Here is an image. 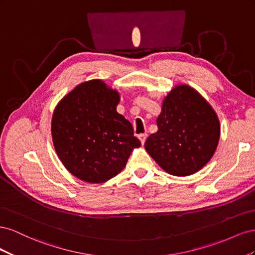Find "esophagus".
Wrapping results in <instances>:
<instances>
[{
  "mask_svg": "<svg viewBox=\"0 0 255 255\" xmlns=\"http://www.w3.org/2000/svg\"><path fill=\"white\" fill-rule=\"evenodd\" d=\"M138 138H139L140 142L143 144V143H144V141H145V139H146V134H144V133L139 134V135H138Z\"/></svg>",
  "mask_w": 255,
  "mask_h": 255,
  "instance_id": "1",
  "label": "esophagus"
}]
</instances>
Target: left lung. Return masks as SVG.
I'll use <instances>...</instances> for the list:
<instances>
[{
    "label": "left lung",
    "instance_id": "left-lung-1",
    "mask_svg": "<svg viewBox=\"0 0 255 255\" xmlns=\"http://www.w3.org/2000/svg\"><path fill=\"white\" fill-rule=\"evenodd\" d=\"M157 132L144 148L168 173L190 175L203 168L218 145L217 115L202 96L187 85L173 88L156 119Z\"/></svg>",
    "mask_w": 255,
    "mask_h": 255
}]
</instances>
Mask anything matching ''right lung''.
I'll use <instances>...</instances> for the list:
<instances>
[{"label":"right lung","mask_w":255,"mask_h":255,"mask_svg":"<svg viewBox=\"0 0 255 255\" xmlns=\"http://www.w3.org/2000/svg\"><path fill=\"white\" fill-rule=\"evenodd\" d=\"M119 94L101 80L80 84L61 100L52 118L55 151L67 170L88 183H103L126 167L140 141L118 114Z\"/></svg>","instance_id":"right-lung-1"}]
</instances>
